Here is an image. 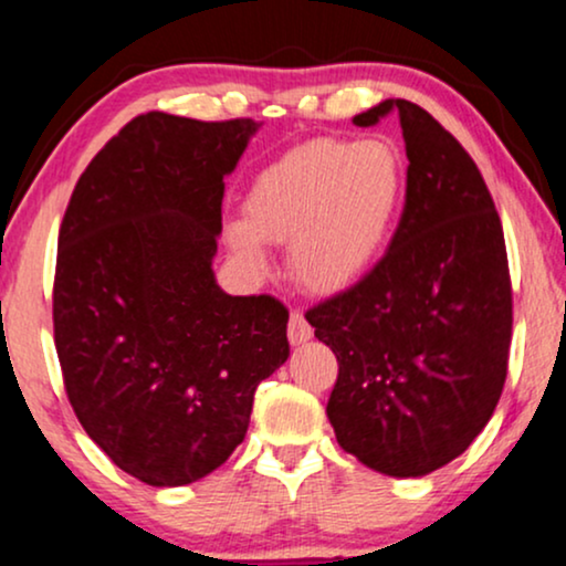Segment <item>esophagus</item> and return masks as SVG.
<instances>
[{
  "instance_id": "1",
  "label": "esophagus",
  "mask_w": 566,
  "mask_h": 566,
  "mask_svg": "<svg viewBox=\"0 0 566 566\" xmlns=\"http://www.w3.org/2000/svg\"><path fill=\"white\" fill-rule=\"evenodd\" d=\"M312 336H315V331H312L310 319H306L302 312H291V317H289V340H291V344H294V346L306 344V340H310Z\"/></svg>"
}]
</instances>
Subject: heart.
Wrapping results in <instances>:
<instances>
[{
	"label": "heart",
	"mask_w": 566,
	"mask_h": 566,
	"mask_svg": "<svg viewBox=\"0 0 566 566\" xmlns=\"http://www.w3.org/2000/svg\"><path fill=\"white\" fill-rule=\"evenodd\" d=\"M403 163L382 142L319 138L289 151L251 186L247 220L226 241L249 270L268 243H289L291 272L315 294H340L378 264L403 201Z\"/></svg>",
	"instance_id": "b5f03b06"
}]
</instances>
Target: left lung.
I'll use <instances>...</instances> for the list:
<instances>
[{"label":"left lung","mask_w":566,"mask_h":566,"mask_svg":"<svg viewBox=\"0 0 566 566\" xmlns=\"http://www.w3.org/2000/svg\"><path fill=\"white\" fill-rule=\"evenodd\" d=\"M401 125L407 197L386 256L306 319L333 348L327 420L340 449L390 478L467 451L506 380L512 283L504 230L478 165L436 117L386 99L354 117Z\"/></svg>","instance_id":"obj_1"}]
</instances>
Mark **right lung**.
<instances>
[{"instance_id":"obj_1","label":"right lung","mask_w":566,"mask_h":566,"mask_svg":"<svg viewBox=\"0 0 566 566\" xmlns=\"http://www.w3.org/2000/svg\"><path fill=\"white\" fill-rule=\"evenodd\" d=\"M262 123L149 113L91 159L57 243L54 346L88 438L178 488L226 462L254 390L289 359V310L230 296L212 260L226 176Z\"/></svg>"}]
</instances>
